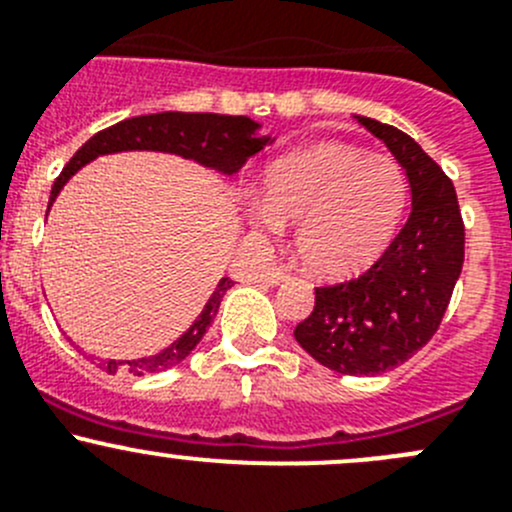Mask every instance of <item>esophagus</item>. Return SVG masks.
Instances as JSON below:
<instances>
[{
  "label": "esophagus",
  "mask_w": 512,
  "mask_h": 512,
  "mask_svg": "<svg viewBox=\"0 0 512 512\" xmlns=\"http://www.w3.org/2000/svg\"><path fill=\"white\" fill-rule=\"evenodd\" d=\"M263 283H266V286H278V283H283L288 278V273H286V268L283 266H271V268H266V271H263Z\"/></svg>",
  "instance_id": "34e87169"
}]
</instances>
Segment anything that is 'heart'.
Listing matches in <instances>:
<instances>
[{
	"mask_svg": "<svg viewBox=\"0 0 512 512\" xmlns=\"http://www.w3.org/2000/svg\"><path fill=\"white\" fill-rule=\"evenodd\" d=\"M406 201V174L391 156L328 141L273 161L256 224L296 226L301 261L321 276H346L386 251Z\"/></svg>",
	"mask_w": 512,
	"mask_h": 512,
	"instance_id": "obj_1",
	"label": "heart"
}]
</instances>
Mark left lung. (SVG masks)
Segmentation results:
<instances>
[{
  "instance_id": "1",
  "label": "left lung",
  "mask_w": 512,
  "mask_h": 512,
  "mask_svg": "<svg viewBox=\"0 0 512 512\" xmlns=\"http://www.w3.org/2000/svg\"><path fill=\"white\" fill-rule=\"evenodd\" d=\"M406 169L411 216L383 256L358 278L316 288V306L293 336L321 366L378 376L406 363L435 336L465 258L455 186L401 129L356 116Z\"/></svg>"
}]
</instances>
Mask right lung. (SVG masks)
<instances>
[{"label": "right lung", "mask_w": 512, "mask_h": 512, "mask_svg": "<svg viewBox=\"0 0 512 512\" xmlns=\"http://www.w3.org/2000/svg\"><path fill=\"white\" fill-rule=\"evenodd\" d=\"M258 124L249 116H226V114H184V111H161V114L134 116L124 119L109 129L99 131L69 159L62 174L57 176L49 196V206L59 196L62 186L82 169L84 164L94 161L96 156L116 154V151H169L184 159H194L209 169L221 171L226 176H234L249 156L258 154L263 146L271 141V136H258ZM231 278H221L216 291L211 293L209 303L199 313L189 331L164 348L156 356L136 358V361H106L104 371L116 373L126 368L134 376H149V373L166 371L184 361L196 343L204 338L206 328L214 321L216 311L221 306V298L231 288Z\"/></svg>", "instance_id": "add662e5"}]
</instances>
